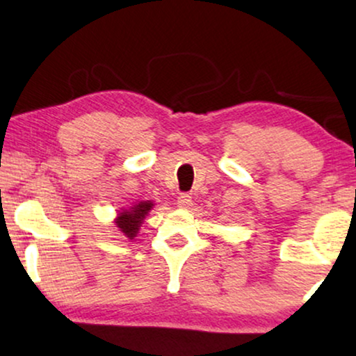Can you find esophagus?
<instances>
[{
  "label": "esophagus",
  "mask_w": 356,
  "mask_h": 356,
  "mask_svg": "<svg viewBox=\"0 0 356 356\" xmlns=\"http://www.w3.org/2000/svg\"><path fill=\"white\" fill-rule=\"evenodd\" d=\"M177 207L187 209L192 207V197L188 193H180L177 197Z\"/></svg>",
  "instance_id": "esophagus-1"
}]
</instances>
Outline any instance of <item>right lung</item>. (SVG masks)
<instances>
[{"mask_svg":"<svg viewBox=\"0 0 356 356\" xmlns=\"http://www.w3.org/2000/svg\"><path fill=\"white\" fill-rule=\"evenodd\" d=\"M153 207L154 203L147 200V202H138L129 208H122L121 211H118V216L114 219V226L119 229V232L132 240L137 237L140 226H142L145 218L148 216Z\"/></svg>","mask_w":356,"mask_h":356,"instance_id":"obj_1","label":"right lung"}]
</instances>
